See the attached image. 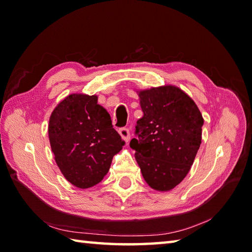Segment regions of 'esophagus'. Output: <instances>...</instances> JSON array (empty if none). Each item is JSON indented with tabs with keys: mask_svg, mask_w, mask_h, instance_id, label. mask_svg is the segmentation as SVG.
Returning <instances> with one entry per match:
<instances>
[{
	"mask_svg": "<svg viewBox=\"0 0 252 252\" xmlns=\"http://www.w3.org/2000/svg\"><path fill=\"white\" fill-rule=\"evenodd\" d=\"M119 134L126 143L130 141V130L127 127H121V129H119Z\"/></svg>",
	"mask_w": 252,
	"mask_h": 252,
	"instance_id": "esophagus-1",
	"label": "esophagus"
}]
</instances>
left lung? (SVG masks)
Listing matches in <instances>:
<instances>
[{
	"label": "left lung",
	"mask_w": 252,
	"mask_h": 252,
	"mask_svg": "<svg viewBox=\"0 0 252 252\" xmlns=\"http://www.w3.org/2000/svg\"><path fill=\"white\" fill-rule=\"evenodd\" d=\"M144 116L135 126V151L146 183L167 191L189 172L201 144L203 119L195 101L173 85L138 92Z\"/></svg>",
	"instance_id": "1"
}]
</instances>
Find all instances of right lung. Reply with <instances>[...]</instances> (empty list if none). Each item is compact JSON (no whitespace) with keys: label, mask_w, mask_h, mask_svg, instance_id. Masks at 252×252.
<instances>
[{"label":"right lung","mask_w":252,"mask_h":252,"mask_svg":"<svg viewBox=\"0 0 252 252\" xmlns=\"http://www.w3.org/2000/svg\"><path fill=\"white\" fill-rule=\"evenodd\" d=\"M49 138L58 168L79 189L98 184L126 144L108 112L97 104V96L85 94L69 95L56 106Z\"/></svg>","instance_id":"obj_1"}]
</instances>
